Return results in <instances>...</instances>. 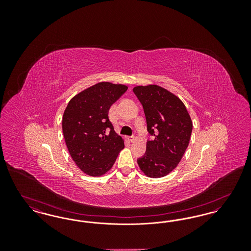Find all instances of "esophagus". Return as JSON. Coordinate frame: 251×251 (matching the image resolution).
Wrapping results in <instances>:
<instances>
[{
	"label": "esophagus",
	"instance_id": "esophagus-1",
	"mask_svg": "<svg viewBox=\"0 0 251 251\" xmlns=\"http://www.w3.org/2000/svg\"><path fill=\"white\" fill-rule=\"evenodd\" d=\"M127 139H128V141H130V142H132V141H134V136H128L127 137Z\"/></svg>",
	"mask_w": 251,
	"mask_h": 251
}]
</instances>
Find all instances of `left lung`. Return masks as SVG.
I'll list each match as a JSON object with an SVG mask.
<instances>
[{
    "label": "left lung",
    "mask_w": 251,
    "mask_h": 251,
    "mask_svg": "<svg viewBox=\"0 0 251 251\" xmlns=\"http://www.w3.org/2000/svg\"><path fill=\"white\" fill-rule=\"evenodd\" d=\"M132 91L143 105L148 131L154 136L137 164L150 178L165 177L178 166L189 145L190 115L179 98L162 86L138 85Z\"/></svg>",
    "instance_id": "obj_1"
}]
</instances>
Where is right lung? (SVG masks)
<instances>
[{
	"label": "right lung",
	"instance_id": "1",
	"mask_svg": "<svg viewBox=\"0 0 251 251\" xmlns=\"http://www.w3.org/2000/svg\"><path fill=\"white\" fill-rule=\"evenodd\" d=\"M127 89L124 84L98 83L74 96L65 109V142L72 160L86 175H104L124 149V140L114 131L108 113Z\"/></svg>",
	"mask_w": 251,
	"mask_h": 251
}]
</instances>
